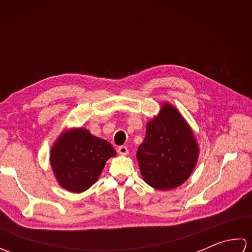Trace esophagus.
Here are the masks:
<instances>
[{"label":"esophagus","instance_id":"obj_1","mask_svg":"<svg viewBox=\"0 0 252 252\" xmlns=\"http://www.w3.org/2000/svg\"><path fill=\"white\" fill-rule=\"evenodd\" d=\"M118 153L122 155V156H126V155L129 154V149H127L126 146H120L118 147Z\"/></svg>","mask_w":252,"mask_h":252}]
</instances>
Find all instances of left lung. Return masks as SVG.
I'll return each mask as SVG.
<instances>
[{"label": "left lung", "instance_id": "obj_1", "mask_svg": "<svg viewBox=\"0 0 252 252\" xmlns=\"http://www.w3.org/2000/svg\"><path fill=\"white\" fill-rule=\"evenodd\" d=\"M199 148L190 126L178 109L164 103L159 115L146 125V135L136 157L148 185L169 190L189 178Z\"/></svg>", "mask_w": 252, "mask_h": 252}]
</instances>
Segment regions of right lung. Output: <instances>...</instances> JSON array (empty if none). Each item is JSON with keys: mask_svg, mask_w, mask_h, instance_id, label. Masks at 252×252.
Returning <instances> with one entry per match:
<instances>
[{"mask_svg": "<svg viewBox=\"0 0 252 252\" xmlns=\"http://www.w3.org/2000/svg\"><path fill=\"white\" fill-rule=\"evenodd\" d=\"M116 156L110 144L79 127L57 138L51 149V165L58 183L72 192L89 189L104 169L107 160Z\"/></svg>", "mask_w": 252, "mask_h": 252, "instance_id": "right-lung-1", "label": "right lung"}]
</instances>
